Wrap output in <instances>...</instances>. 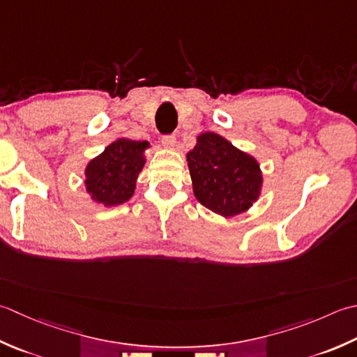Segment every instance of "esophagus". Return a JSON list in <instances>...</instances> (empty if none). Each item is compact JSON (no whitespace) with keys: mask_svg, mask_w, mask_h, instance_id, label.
Masks as SVG:
<instances>
[{"mask_svg":"<svg viewBox=\"0 0 357 357\" xmlns=\"http://www.w3.org/2000/svg\"><path fill=\"white\" fill-rule=\"evenodd\" d=\"M162 145H164V149H167V150H173L174 145H176V137H174L173 135L164 136L162 137Z\"/></svg>","mask_w":357,"mask_h":357,"instance_id":"obj_1","label":"esophagus"}]
</instances>
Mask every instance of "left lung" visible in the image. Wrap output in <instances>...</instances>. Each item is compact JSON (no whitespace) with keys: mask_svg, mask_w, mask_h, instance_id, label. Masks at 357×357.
I'll return each mask as SVG.
<instances>
[{"mask_svg":"<svg viewBox=\"0 0 357 357\" xmlns=\"http://www.w3.org/2000/svg\"><path fill=\"white\" fill-rule=\"evenodd\" d=\"M185 158L195 198L222 218L248 212L260 198V162L226 137L213 131L201 132Z\"/></svg>","mask_w":357,"mask_h":357,"instance_id":"8db88e82","label":"left lung"}]
</instances>
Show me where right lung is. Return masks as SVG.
Returning a JSON list of instances; mask_svg holds the SVG:
<instances>
[{
  "label": "right lung",
  "mask_w": 357,
  "mask_h": 357,
  "mask_svg": "<svg viewBox=\"0 0 357 357\" xmlns=\"http://www.w3.org/2000/svg\"><path fill=\"white\" fill-rule=\"evenodd\" d=\"M150 142L116 139L85 167V188L91 201L103 207L121 206L131 199L139 173L146 162Z\"/></svg>",
  "instance_id": "right-lung-1"
}]
</instances>
